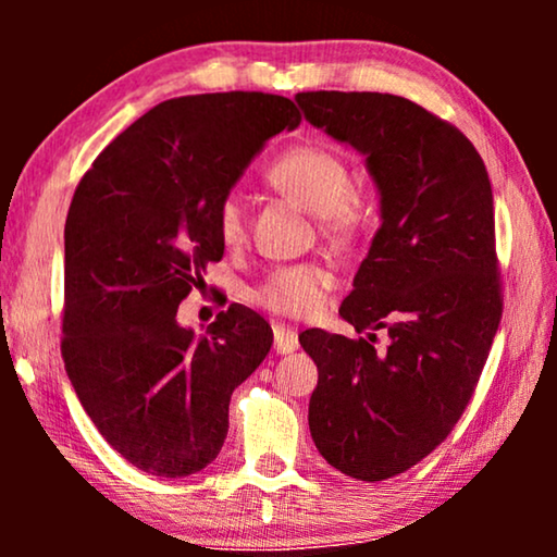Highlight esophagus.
<instances>
[{
    "label": "esophagus",
    "instance_id": "34e87169",
    "mask_svg": "<svg viewBox=\"0 0 557 557\" xmlns=\"http://www.w3.org/2000/svg\"><path fill=\"white\" fill-rule=\"evenodd\" d=\"M296 347H299V334H296L292 326H286V324L273 326V349H276L278 355L294 352Z\"/></svg>",
    "mask_w": 557,
    "mask_h": 557
}]
</instances>
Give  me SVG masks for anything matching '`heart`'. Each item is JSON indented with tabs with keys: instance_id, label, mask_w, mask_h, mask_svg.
<instances>
[{
	"instance_id": "1",
	"label": "heart",
	"mask_w": 557,
	"mask_h": 557,
	"mask_svg": "<svg viewBox=\"0 0 557 557\" xmlns=\"http://www.w3.org/2000/svg\"><path fill=\"white\" fill-rule=\"evenodd\" d=\"M265 180L278 193L294 197L322 220L332 238H347L360 223L352 197L349 166L332 151L319 147H294L265 170ZM218 233L227 246L246 238V202L238 193H227L218 208ZM330 273L319 265H292L273 271L253 292L250 301L281 317H307L322 307Z\"/></svg>"
}]
</instances>
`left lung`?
<instances>
[{
    "label": "left lung",
    "mask_w": 557,
    "mask_h": 557,
    "mask_svg": "<svg viewBox=\"0 0 557 557\" xmlns=\"http://www.w3.org/2000/svg\"><path fill=\"white\" fill-rule=\"evenodd\" d=\"M304 119L364 157L380 227L339 317L368 337L307 330L309 431L326 463L383 482L429 456L469 406L502 319L494 197L467 136L391 94H296ZM388 347H374V332Z\"/></svg>",
    "instance_id": "left-lung-1"
}]
</instances>
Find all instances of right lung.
<instances>
[{"label":"right lung","instance_id":"add662e5","mask_svg":"<svg viewBox=\"0 0 557 557\" xmlns=\"http://www.w3.org/2000/svg\"><path fill=\"white\" fill-rule=\"evenodd\" d=\"M284 96L172 98L106 147L65 220L63 360L81 406L136 469L180 479L215 461L231 395L273 345L233 304L195 334L180 301L223 258L220 200L265 141L299 126Z\"/></svg>","mask_w":557,"mask_h":557}]
</instances>
